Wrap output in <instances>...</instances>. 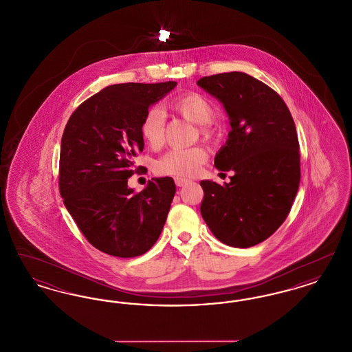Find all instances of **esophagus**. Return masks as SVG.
Returning <instances> with one entry per match:
<instances>
[{"instance_id":"34e87169","label":"esophagus","mask_w":352,"mask_h":352,"mask_svg":"<svg viewBox=\"0 0 352 352\" xmlns=\"http://www.w3.org/2000/svg\"><path fill=\"white\" fill-rule=\"evenodd\" d=\"M174 181H175V184H177V186H179V187H182L184 184H187L190 182V179H187V178H181V177H177Z\"/></svg>"}]
</instances>
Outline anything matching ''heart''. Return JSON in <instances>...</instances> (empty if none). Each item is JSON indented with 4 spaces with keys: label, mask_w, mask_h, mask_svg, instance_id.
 <instances>
[{
    "label": "heart",
    "mask_w": 352,
    "mask_h": 352,
    "mask_svg": "<svg viewBox=\"0 0 352 352\" xmlns=\"http://www.w3.org/2000/svg\"><path fill=\"white\" fill-rule=\"evenodd\" d=\"M174 111L188 118L190 121L203 125L201 132L204 137H210V125L215 118V109L211 101L201 94L190 92L177 98L171 102ZM140 132L144 141L151 148H160L164 142L165 134V113L158 107L149 108L140 125ZM208 154L201 146L175 148L157 160L154 170L160 175L170 177H190L195 174L207 161Z\"/></svg>",
    "instance_id": "1"
}]
</instances>
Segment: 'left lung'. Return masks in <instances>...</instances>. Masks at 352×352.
<instances>
[{"mask_svg": "<svg viewBox=\"0 0 352 352\" xmlns=\"http://www.w3.org/2000/svg\"><path fill=\"white\" fill-rule=\"evenodd\" d=\"M197 84L223 102L231 125L215 157L221 174L232 171L231 182L201 181V217L221 243L250 248L280 228L298 191L296 124L283 98L248 74H217Z\"/></svg>", "mask_w": 352, "mask_h": 352, "instance_id": "left-lung-1", "label": "left lung"}]
</instances>
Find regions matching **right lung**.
<instances>
[{
    "label": "right lung",
    "mask_w": 352,
    "mask_h": 352,
    "mask_svg": "<svg viewBox=\"0 0 352 352\" xmlns=\"http://www.w3.org/2000/svg\"><path fill=\"white\" fill-rule=\"evenodd\" d=\"M177 82L109 85L83 101L62 135L59 191L84 237L116 257L149 251L168 218L175 194L170 177L155 178L135 192L128 179L142 166L140 125L153 102Z\"/></svg>",
    "instance_id": "obj_1"
}]
</instances>
